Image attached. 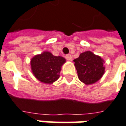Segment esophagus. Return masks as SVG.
<instances>
[{"label": "esophagus", "instance_id": "34e87169", "mask_svg": "<svg viewBox=\"0 0 126 126\" xmlns=\"http://www.w3.org/2000/svg\"><path fill=\"white\" fill-rule=\"evenodd\" d=\"M65 57H66V59H67V60H69V61H72V57L71 54H67Z\"/></svg>", "mask_w": 126, "mask_h": 126}]
</instances>
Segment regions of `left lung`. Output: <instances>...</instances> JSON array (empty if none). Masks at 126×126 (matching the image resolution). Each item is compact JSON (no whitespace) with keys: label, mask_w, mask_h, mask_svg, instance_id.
Returning <instances> with one entry per match:
<instances>
[{"label":"left lung","mask_w":126,"mask_h":126,"mask_svg":"<svg viewBox=\"0 0 126 126\" xmlns=\"http://www.w3.org/2000/svg\"><path fill=\"white\" fill-rule=\"evenodd\" d=\"M74 62L79 79L86 85L97 82L105 73L104 60L90 51L81 53Z\"/></svg>","instance_id":"obj_1"}]
</instances>
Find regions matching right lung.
<instances>
[{
  "mask_svg": "<svg viewBox=\"0 0 126 126\" xmlns=\"http://www.w3.org/2000/svg\"><path fill=\"white\" fill-rule=\"evenodd\" d=\"M66 59L54 56L51 52L45 51L36 54L31 59V69L33 76L41 82L52 84L60 77V71Z\"/></svg>",
  "mask_w": 126,
  "mask_h": 126,
  "instance_id": "1",
  "label": "right lung"
}]
</instances>
